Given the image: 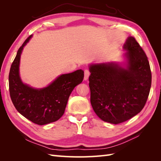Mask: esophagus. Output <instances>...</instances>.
<instances>
[{"instance_id":"34e87169","label":"esophagus","mask_w":161,"mask_h":161,"mask_svg":"<svg viewBox=\"0 0 161 161\" xmlns=\"http://www.w3.org/2000/svg\"><path fill=\"white\" fill-rule=\"evenodd\" d=\"M89 75H90V71L88 69H85L84 70V79L86 80L89 79Z\"/></svg>"}]
</instances>
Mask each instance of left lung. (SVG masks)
Wrapping results in <instances>:
<instances>
[{
  "label": "left lung",
  "instance_id": "left-lung-1",
  "mask_svg": "<svg viewBox=\"0 0 161 161\" xmlns=\"http://www.w3.org/2000/svg\"><path fill=\"white\" fill-rule=\"evenodd\" d=\"M124 48L128 51L126 69L114 63L90 66L91 103L95 114L106 122H124L142 111L152 82L150 67L144 51L134 37Z\"/></svg>",
  "mask_w": 161,
  "mask_h": 161
}]
</instances>
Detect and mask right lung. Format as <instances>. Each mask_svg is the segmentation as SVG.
Segmentation results:
<instances>
[{
    "label": "right lung",
    "mask_w": 161,
    "mask_h": 161,
    "mask_svg": "<svg viewBox=\"0 0 161 161\" xmlns=\"http://www.w3.org/2000/svg\"><path fill=\"white\" fill-rule=\"evenodd\" d=\"M29 36L19 47L8 75L9 92L14 108L25 118L37 125H45L59 119L64 113L69 96L81 83L84 71L78 70L58 77L52 84L41 89L23 84L19 74V61Z\"/></svg>",
    "instance_id": "add662e5"
}]
</instances>
